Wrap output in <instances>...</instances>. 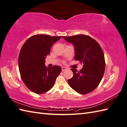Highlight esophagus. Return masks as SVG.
Wrapping results in <instances>:
<instances>
[{"label":"esophagus","instance_id":"esophagus-1","mask_svg":"<svg viewBox=\"0 0 127 127\" xmlns=\"http://www.w3.org/2000/svg\"><path fill=\"white\" fill-rule=\"evenodd\" d=\"M67 69H68V68H65V67H64V66H62V71H65V70H67Z\"/></svg>","mask_w":127,"mask_h":127}]
</instances>
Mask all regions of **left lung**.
I'll use <instances>...</instances> for the list:
<instances>
[{"mask_svg":"<svg viewBox=\"0 0 127 127\" xmlns=\"http://www.w3.org/2000/svg\"><path fill=\"white\" fill-rule=\"evenodd\" d=\"M63 37L73 44L75 60L83 64V68L79 71L71 69L74 75L68 80V83L80 94L91 92L98 87L105 71L104 55L100 46L92 37L83 34Z\"/></svg>","mask_w":127,"mask_h":127,"instance_id":"8db88e82","label":"left lung"}]
</instances>
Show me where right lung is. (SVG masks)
<instances>
[{
  "label": "right lung",
  "mask_w": 127,
  "mask_h": 127,
  "mask_svg": "<svg viewBox=\"0 0 127 127\" xmlns=\"http://www.w3.org/2000/svg\"><path fill=\"white\" fill-rule=\"evenodd\" d=\"M61 37L35 35L27 40L21 48L18 56L21 76L27 88L35 93L42 94L50 90L61 73V66L49 68L45 63L51 46Z\"/></svg>",
  "instance_id": "1"
}]
</instances>
